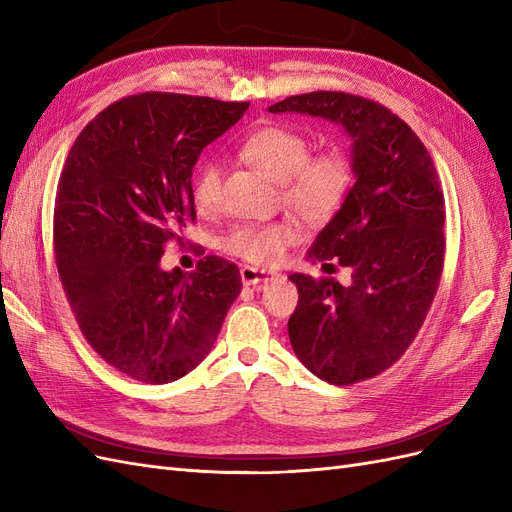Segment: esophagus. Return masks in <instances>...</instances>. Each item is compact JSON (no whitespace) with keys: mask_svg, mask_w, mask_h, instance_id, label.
Here are the masks:
<instances>
[{"mask_svg":"<svg viewBox=\"0 0 512 512\" xmlns=\"http://www.w3.org/2000/svg\"><path fill=\"white\" fill-rule=\"evenodd\" d=\"M275 277H277V273L265 271V269H256V267H243L241 269V282H243V286L262 288L265 284L273 282Z\"/></svg>","mask_w":512,"mask_h":512,"instance_id":"obj_1","label":"esophagus"}]
</instances>
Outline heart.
I'll return each mask as SVG.
<instances>
[{
  "label": "heart",
  "mask_w": 512,
  "mask_h": 512,
  "mask_svg": "<svg viewBox=\"0 0 512 512\" xmlns=\"http://www.w3.org/2000/svg\"><path fill=\"white\" fill-rule=\"evenodd\" d=\"M309 136L288 126H262L239 143V153L280 181L282 198L305 222H329L344 207L354 183L352 153L342 143L316 151ZM224 164L207 156L194 168L192 198L200 211L218 207L222 194ZM299 239V226L284 218L267 224H243L222 239L224 252L252 265H275L288 247Z\"/></svg>",
  "instance_id": "heart-1"
}]
</instances>
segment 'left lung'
<instances>
[{
  "label": "left lung",
  "instance_id": "8db88e82",
  "mask_svg": "<svg viewBox=\"0 0 512 512\" xmlns=\"http://www.w3.org/2000/svg\"><path fill=\"white\" fill-rule=\"evenodd\" d=\"M342 123L352 136L356 183L307 258L339 262L352 284L292 273L299 303L288 337L320 380L348 386L397 363L414 342L444 269V194L412 128L389 108L346 91H309L269 106Z\"/></svg>",
  "mask_w": 512,
  "mask_h": 512
}]
</instances>
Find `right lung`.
I'll return each instance as SVG.
<instances>
[{"mask_svg": "<svg viewBox=\"0 0 512 512\" xmlns=\"http://www.w3.org/2000/svg\"><path fill=\"white\" fill-rule=\"evenodd\" d=\"M250 102L143 91L108 104L68 153L53 245L61 286L87 344L145 384L183 378L211 352L239 297L235 262L164 271L168 241L196 220L192 168Z\"/></svg>", "mask_w": 512, "mask_h": 512, "instance_id": "1", "label": "right lung"}]
</instances>
